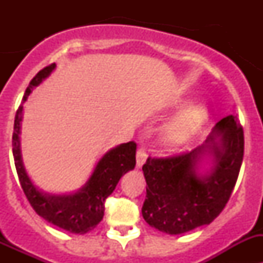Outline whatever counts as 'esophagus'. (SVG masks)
Here are the masks:
<instances>
[{
    "label": "esophagus",
    "instance_id": "obj_1",
    "mask_svg": "<svg viewBox=\"0 0 263 263\" xmlns=\"http://www.w3.org/2000/svg\"><path fill=\"white\" fill-rule=\"evenodd\" d=\"M147 159V154L145 151L144 147H140L136 153V165L137 168H141L145 163H146Z\"/></svg>",
    "mask_w": 263,
    "mask_h": 263
}]
</instances>
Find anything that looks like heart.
Masks as SVG:
<instances>
[{
	"label": "heart",
	"mask_w": 263,
	"mask_h": 263,
	"mask_svg": "<svg viewBox=\"0 0 263 263\" xmlns=\"http://www.w3.org/2000/svg\"><path fill=\"white\" fill-rule=\"evenodd\" d=\"M208 118V109L196 103L183 109L179 115L166 122L159 131V141L166 148H177L192 140Z\"/></svg>",
	"instance_id": "obj_1"
}]
</instances>
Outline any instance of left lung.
<instances>
[{"instance_id": "left-lung-1", "label": "left lung", "mask_w": 263, "mask_h": 263, "mask_svg": "<svg viewBox=\"0 0 263 263\" xmlns=\"http://www.w3.org/2000/svg\"><path fill=\"white\" fill-rule=\"evenodd\" d=\"M243 153L242 126L237 116H228L191 153L148 158L142 166L147 184L141 210L145 221L171 235L213 222L229 201Z\"/></svg>"}]
</instances>
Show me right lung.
<instances>
[{"instance_id": "obj_1", "label": "right lung", "mask_w": 263, "mask_h": 263, "mask_svg": "<svg viewBox=\"0 0 263 263\" xmlns=\"http://www.w3.org/2000/svg\"><path fill=\"white\" fill-rule=\"evenodd\" d=\"M55 63L43 68L30 81L23 98V104L30 92L54 71ZM23 104L15 116L12 134V154L21 188L31 208L44 220L75 234H85L94 229L104 216V202L115 191L119 179L136 165V144L134 141L121 144L108 150L98 160L89 179L81 188L70 193H50L41 190L26 172L21 155V121Z\"/></svg>"}]
</instances>
